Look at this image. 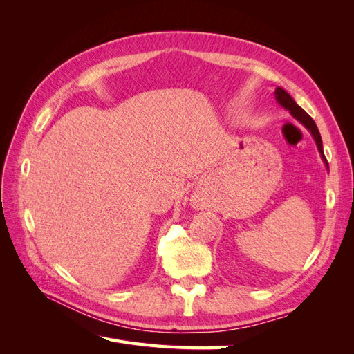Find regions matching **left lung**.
I'll list each match as a JSON object with an SVG mask.
<instances>
[{
	"label": "left lung",
	"instance_id": "obj_1",
	"mask_svg": "<svg viewBox=\"0 0 354 354\" xmlns=\"http://www.w3.org/2000/svg\"><path fill=\"white\" fill-rule=\"evenodd\" d=\"M274 97H276L277 102H279V103L283 106L285 109H288L289 112H291V115H292L294 118H297V120H298L299 122H301L310 133H312V136L315 137V140H316L319 152H320V155H322V158H324V160H325V164L328 165V160H326V158H325V155H324L322 138H320V133H319L317 127H316V124H315V121H313V118L310 116L304 109L299 108V106L294 102V99L291 97V95H289L285 90L276 88V90H274Z\"/></svg>",
	"mask_w": 354,
	"mask_h": 354
}]
</instances>
